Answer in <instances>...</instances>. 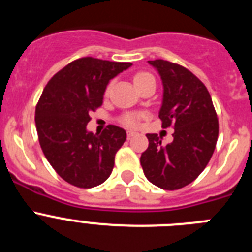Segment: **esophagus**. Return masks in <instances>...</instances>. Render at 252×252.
Segmentation results:
<instances>
[{"mask_svg":"<svg viewBox=\"0 0 252 252\" xmlns=\"http://www.w3.org/2000/svg\"><path fill=\"white\" fill-rule=\"evenodd\" d=\"M136 135V132H133V131H127V139H131Z\"/></svg>","mask_w":252,"mask_h":252,"instance_id":"esophagus-1","label":"esophagus"}]
</instances>
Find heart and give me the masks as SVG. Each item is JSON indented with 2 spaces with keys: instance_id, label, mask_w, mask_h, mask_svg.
Returning a JSON list of instances; mask_svg holds the SVG:
<instances>
[{
  "instance_id": "b5f03b06",
  "label": "heart",
  "mask_w": 252,
  "mask_h": 252,
  "mask_svg": "<svg viewBox=\"0 0 252 252\" xmlns=\"http://www.w3.org/2000/svg\"><path fill=\"white\" fill-rule=\"evenodd\" d=\"M149 79H154L153 75L149 74V73H139V74L135 75L133 82H135V84L137 86V84L149 81ZM110 90L111 87H108V88H107V93L110 92ZM122 122H124V125H126L127 127H137L140 124V116L136 115V113H130V115L125 116L124 119H122Z\"/></svg>"
}]
</instances>
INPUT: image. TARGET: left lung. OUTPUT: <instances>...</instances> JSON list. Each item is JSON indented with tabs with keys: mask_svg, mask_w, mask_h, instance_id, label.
Here are the masks:
<instances>
[{
	"mask_svg": "<svg viewBox=\"0 0 252 252\" xmlns=\"http://www.w3.org/2000/svg\"><path fill=\"white\" fill-rule=\"evenodd\" d=\"M162 83L159 117L162 127L173 126V142L161 145L157 133H148L149 148L141 154L144 174L166 190L183 188L201 174L215 151L218 120L212 98L192 72L166 60H149Z\"/></svg>",
	"mask_w": 252,
	"mask_h": 252,
	"instance_id": "1",
	"label": "left lung"
}]
</instances>
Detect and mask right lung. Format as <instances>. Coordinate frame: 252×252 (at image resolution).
I'll use <instances>...</instances> for the list:
<instances>
[{"instance_id": "obj_1", "label": "right lung", "mask_w": 252, "mask_h": 252, "mask_svg": "<svg viewBox=\"0 0 252 252\" xmlns=\"http://www.w3.org/2000/svg\"><path fill=\"white\" fill-rule=\"evenodd\" d=\"M132 65L95 58L74 60L51 78L35 110L44 155L60 177L78 188H93L112 173L115 155L126 140L110 125L101 135L87 130L90 113L102 106L111 79Z\"/></svg>"}]
</instances>
